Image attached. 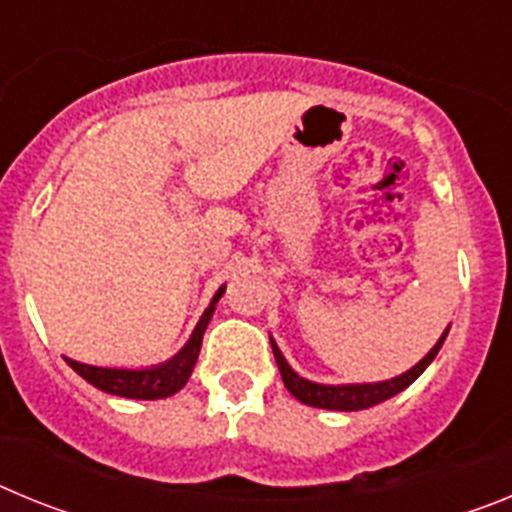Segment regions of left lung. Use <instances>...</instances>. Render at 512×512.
I'll return each instance as SVG.
<instances>
[{
	"instance_id": "1",
	"label": "left lung",
	"mask_w": 512,
	"mask_h": 512,
	"mask_svg": "<svg viewBox=\"0 0 512 512\" xmlns=\"http://www.w3.org/2000/svg\"><path fill=\"white\" fill-rule=\"evenodd\" d=\"M451 328V325H449ZM449 328L443 330L441 338L436 341V346L413 366L408 372H402L400 377H392V379H384V382H361V384H320V382H312V379L300 377V374L289 366V361L284 359V354L279 351L277 341L269 338L271 341V351H274V359H277L279 372H282L284 379V387L292 392V397H297L300 402L310 405V408H323V410H338V413H354V410H366V408H374L379 402L390 400L395 397L397 392H402L405 387L415 382L420 374L428 369L436 354L441 351L443 341L449 336Z\"/></svg>"
}]
</instances>
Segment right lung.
I'll return each mask as SVG.
<instances>
[{"label": "right lung", "instance_id": "right-lung-1", "mask_svg": "<svg viewBox=\"0 0 512 512\" xmlns=\"http://www.w3.org/2000/svg\"><path fill=\"white\" fill-rule=\"evenodd\" d=\"M223 292L225 284L217 289L207 310L202 312L200 323L194 325L189 341L171 359H166L164 364L128 369V366L84 364V361L69 359V356H63V359L79 377H84L92 387L107 392V395L130 397V400H161V397L176 395L187 384V379L192 377V369L197 364V356H200L202 348V336H205L207 323L212 320V312H215V305L223 297Z\"/></svg>", "mask_w": 512, "mask_h": 512}]
</instances>
